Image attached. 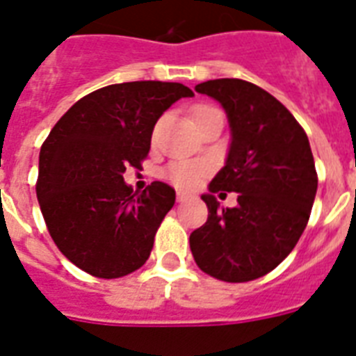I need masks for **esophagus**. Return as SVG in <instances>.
<instances>
[{
    "label": "esophagus",
    "instance_id": "34e87169",
    "mask_svg": "<svg viewBox=\"0 0 356 356\" xmlns=\"http://www.w3.org/2000/svg\"><path fill=\"white\" fill-rule=\"evenodd\" d=\"M192 197H194V195L188 194V192H183V190H179V192H177V201H179V203H184V201L192 200Z\"/></svg>",
    "mask_w": 356,
    "mask_h": 356
}]
</instances>
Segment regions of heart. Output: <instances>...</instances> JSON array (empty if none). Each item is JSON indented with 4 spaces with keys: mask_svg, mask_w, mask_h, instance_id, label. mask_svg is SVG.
<instances>
[{
    "mask_svg": "<svg viewBox=\"0 0 356 356\" xmlns=\"http://www.w3.org/2000/svg\"><path fill=\"white\" fill-rule=\"evenodd\" d=\"M200 108H197V111H200ZM207 173H209V164H207V162L181 161L173 162L172 166L168 168L166 175L175 186H179V188H195V186L203 181V177H205Z\"/></svg>",
    "mask_w": 356,
    "mask_h": 356,
    "instance_id": "1",
    "label": "heart"
}]
</instances>
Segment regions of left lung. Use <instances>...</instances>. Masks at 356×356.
Masks as SVG:
<instances>
[{
	"mask_svg": "<svg viewBox=\"0 0 356 356\" xmlns=\"http://www.w3.org/2000/svg\"><path fill=\"white\" fill-rule=\"evenodd\" d=\"M195 92L216 99L231 127L225 166L201 195L205 225L190 234L195 264L225 282L270 273L303 234L318 175L309 138L281 102L242 79L200 83ZM236 191L233 209H220L213 194Z\"/></svg>",
	"mask_w": 356,
	"mask_h": 356,
	"instance_id": "1",
	"label": "left lung"
}]
</instances>
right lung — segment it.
<instances>
[{"instance_id":"obj_1","label":"right lung","mask_w":356,"mask_h":356,"mask_svg":"<svg viewBox=\"0 0 356 356\" xmlns=\"http://www.w3.org/2000/svg\"><path fill=\"white\" fill-rule=\"evenodd\" d=\"M194 92L181 83L134 81L81 97L40 147L36 197L60 253L86 273L118 279L149 259L175 190L123 181L151 147L156 120Z\"/></svg>"}]
</instances>
